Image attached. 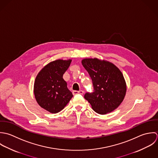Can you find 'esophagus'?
Returning a JSON list of instances; mask_svg holds the SVG:
<instances>
[{
  "label": "esophagus",
  "instance_id": "1",
  "mask_svg": "<svg viewBox=\"0 0 158 158\" xmlns=\"http://www.w3.org/2000/svg\"><path fill=\"white\" fill-rule=\"evenodd\" d=\"M84 92L82 90H79V91H73V94L74 95H77V94H81V95H83Z\"/></svg>",
  "mask_w": 158,
  "mask_h": 158
}]
</instances>
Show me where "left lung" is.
I'll list each match as a JSON object with an SVG mask.
<instances>
[{
	"instance_id": "1",
	"label": "left lung",
	"mask_w": 158,
	"mask_h": 158,
	"mask_svg": "<svg viewBox=\"0 0 158 158\" xmlns=\"http://www.w3.org/2000/svg\"><path fill=\"white\" fill-rule=\"evenodd\" d=\"M82 64L94 87L92 93L85 94V99L98 114L104 115L114 111L126 95V82L121 71L114 63L97 58L84 59Z\"/></svg>"
}]
</instances>
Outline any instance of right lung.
Wrapping results in <instances>:
<instances>
[{"instance_id":"1","label":"right lung","mask_w":158,"mask_h":158,"mask_svg":"<svg viewBox=\"0 0 158 158\" xmlns=\"http://www.w3.org/2000/svg\"><path fill=\"white\" fill-rule=\"evenodd\" d=\"M71 59H58L44 66L37 74L33 92L39 106L52 114L60 112L73 95L63 79Z\"/></svg>"}]
</instances>
